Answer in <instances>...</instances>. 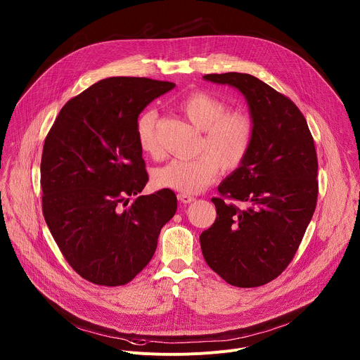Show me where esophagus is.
<instances>
[{
	"instance_id": "34e87169",
	"label": "esophagus",
	"mask_w": 360,
	"mask_h": 360,
	"mask_svg": "<svg viewBox=\"0 0 360 360\" xmlns=\"http://www.w3.org/2000/svg\"><path fill=\"white\" fill-rule=\"evenodd\" d=\"M178 199H179L182 203H191V202H193V200H195V198H193V196H191V195H185V193H179V195H178Z\"/></svg>"
}]
</instances>
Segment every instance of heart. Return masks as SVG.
I'll return each instance as SVG.
<instances>
[{
	"label": "heart",
	"mask_w": 360,
	"mask_h": 360,
	"mask_svg": "<svg viewBox=\"0 0 360 360\" xmlns=\"http://www.w3.org/2000/svg\"><path fill=\"white\" fill-rule=\"evenodd\" d=\"M186 118L202 131L199 150H208L192 160H172L152 172V182L158 188L185 195L198 193L219 174V165L229 171L242 164L253 138V122L249 115L228 111L225 102L212 94L198 91L186 95L179 104ZM139 148L149 157L161 155L158 138V114L145 110L135 122Z\"/></svg>",
	"instance_id": "heart-1"
}]
</instances>
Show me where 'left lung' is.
Returning <instances> with one entry per match:
<instances>
[{"label": "left lung", "instance_id": "left-lung-1", "mask_svg": "<svg viewBox=\"0 0 360 360\" xmlns=\"http://www.w3.org/2000/svg\"><path fill=\"white\" fill-rule=\"evenodd\" d=\"M246 99L253 138L242 164L212 198L214 225L199 236L205 261L229 285L255 288L278 278L295 256L318 199L312 134L293 102L253 75L208 74ZM226 198L245 201L240 210Z\"/></svg>", "mask_w": 360, "mask_h": 360}]
</instances>
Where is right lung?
Masks as SVG:
<instances>
[{"mask_svg": "<svg viewBox=\"0 0 360 360\" xmlns=\"http://www.w3.org/2000/svg\"><path fill=\"white\" fill-rule=\"evenodd\" d=\"M174 86L135 77L101 79L67 102L45 138V222L71 268L95 285L131 282L176 212L171 189L139 195L148 174L135 135L143 108Z\"/></svg>", "mask_w": 360, "mask_h": 360, "instance_id": "obj_1", "label": "right lung"}]
</instances>
